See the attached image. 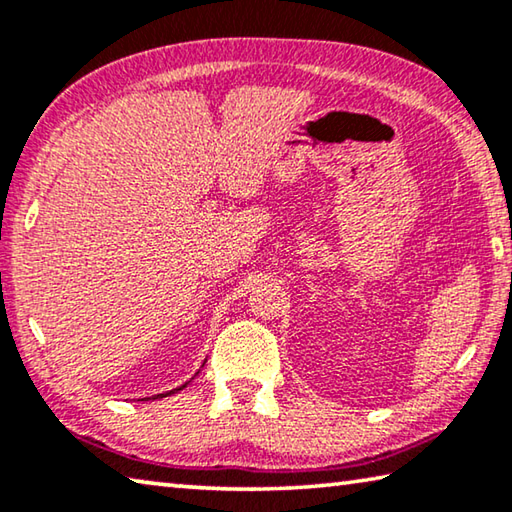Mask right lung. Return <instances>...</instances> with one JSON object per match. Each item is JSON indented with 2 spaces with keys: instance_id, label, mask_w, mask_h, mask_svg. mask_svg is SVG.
Segmentation results:
<instances>
[{
  "instance_id": "obj_1",
  "label": "right lung",
  "mask_w": 512,
  "mask_h": 512,
  "mask_svg": "<svg viewBox=\"0 0 512 512\" xmlns=\"http://www.w3.org/2000/svg\"><path fill=\"white\" fill-rule=\"evenodd\" d=\"M189 384V381H185V384L183 386H178V388H173V391H167V393H160V395H155L153 397V400H158V397H167V395H173V393H178V391H183V388Z\"/></svg>"
}]
</instances>
